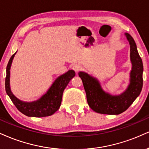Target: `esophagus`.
<instances>
[{
	"label": "esophagus",
	"mask_w": 149,
	"mask_h": 149,
	"mask_svg": "<svg viewBox=\"0 0 149 149\" xmlns=\"http://www.w3.org/2000/svg\"><path fill=\"white\" fill-rule=\"evenodd\" d=\"M72 69L74 70L75 71H76V73H78V71H80V69H81V66L80 65V64H73V68Z\"/></svg>",
	"instance_id": "obj_1"
}]
</instances>
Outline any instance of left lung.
<instances>
[{
	"label": "left lung",
	"mask_w": 149,
	"mask_h": 149,
	"mask_svg": "<svg viewBox=\"0 0 149 149\" xmlns=\"http://www.w3.org/2000/svg\"><path fill=\"white\" fill-rule=\"evenodd\" d=\"M130 46L132 70L130 73V84L125 92L119 95H111L102 89L96 78L88 73H78L85 88L89 106L94 112L105 114H119L126 111L140 94L143 86V63L137 46L132 37L125 33Z\"/></svg>",
	"instance_id": "left-lung-1"
}]
</instances>
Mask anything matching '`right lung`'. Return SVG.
Returning <instances> with one entry per match:
<instances>
[{"mask_svg":"<svg viewBox=\"0 0 149 149\" xmlns=\"http://www.w3.org/2000/svg\"><path fill=\"white\" fill-rule=\"evenodd\" d=\"M16 53L10 57L6 68L5 90L7 94L16 107L25 115L33 117H44L52 115L60 108L64 89L70 80L75 76L76 73L73 70H69L64 74L59 76L47 92L37 101L33 102L22 101L12 94L10 85V67Z\"/></svg>","mask_w":149,"mask_h":149,"instance_id":"obj_1","label":"right lung"}]
</instances>
